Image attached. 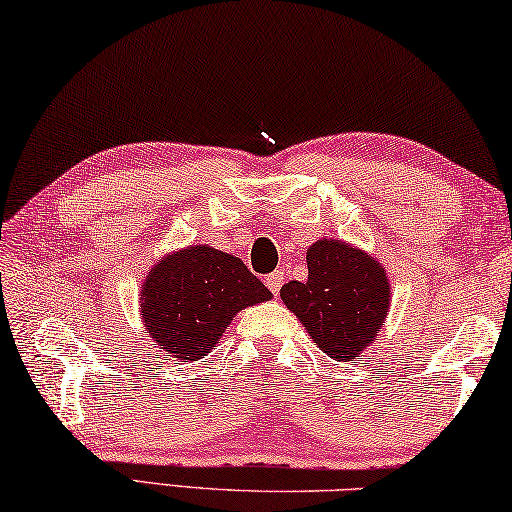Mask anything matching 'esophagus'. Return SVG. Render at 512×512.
I'll return each mask as SVG.
<instances>
[{
	"label": "esophagus",
	"mask_w": 512,
	"mask_h": 512,
	"mask_svg": "<svg viewBox=\"0 0 512 512\" xmlns=\"http://www.w3.org/2000/svg\"><path fill=\"white\" fill-rule=\"evenodd\" d=\"M265 286L270 288L272 295H279L281 286H283V272L276 270V272H272V274H267V276H265Z\"/></svg>",
	"instance_id": "1"
}]
</instances>
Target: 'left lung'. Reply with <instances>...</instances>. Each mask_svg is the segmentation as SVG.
Segmentation results:
<instances>
[{"label":"left lung","instance_id":"obj_1","mask_svg":"<svg viewBox=\"0 0 512 512\" xmlns=\"http://www.w3.org/2000/svg\"><path fill=\"white\" fill-rule=\"evenodd\" d=\"M308 279L290 281L281 299L333 360L356 358L379 333L390 306L383 267L360 249L320 240L308 249Z\"/></svg>","mask_w":512,"mask_h":512}]
</instances>
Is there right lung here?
Listing matches in <instances>:
<instances>
[{
    "instance_id": "1",
    "label": "right lung",
    "mask_w": 512,
    "mask_h": 512,
    "mask_svg": "<svg viewBox=\"0 0 512 512\" xmlns=\"http://www.w3.org/2000/svg\"><path fill=\"white\" fill-rule=\"evenodd\" d=\"M270 297L240 258L195 245L149 272L140 311L156 345L190 363L215 347L233 315Z\"/></svg>"
}]
</instances>
